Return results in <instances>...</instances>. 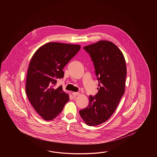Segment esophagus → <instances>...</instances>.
Wrapping results in <instances>:
<instances>
[{
	"label": "esophagus",
	"mask_w": 157,
	"mask_h": 157,
	"mask_svg": "<svg viewBox=\"0 0 157 157\" xmlns=\"http://www.w3.org/2000/svg\"><path fill=\"white\" fill-rule=\"evenodd\" d=\"M72 94L73 95V96H74V97H76V96L80 94V93H79L78 92H73V93H72Z\"/></svg>",
	"instance_id": "esophagus-1"
}]
</instances>
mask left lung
Returning <instances> with one entry per match:
<instances>
[{
	"mask_svg": "<svg viewBox=\"0 0 157 157\" xmlns=\"http://www.w3.org/2000/svg\"><path fill=\"white\" fill-rule=\"evenodd\" d=\"M83 49L93 62L99 88L79 114L86 124L94 126L108 120L116 110L124 93L127 69L123 54L110 41H99Z\"/></svg>",
	"mask_w": 157,
	"mask_h": 157,
	"instance_id": "1",
	"label": "left lung"
}]
</instances>
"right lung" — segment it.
<instances>
[{"label":"right lung","instance_id":"right-lung-1","mask_svg":"<svg viewBox=\"0 0 157 157\" xmlns=\"http://www.w3.org/2000/svg\"><path fill=\"white\" fill-rule=\"evenodd\" d=\"M79 45L49 43L40 47L30 61L26 93L30 103L44 120H52L60 113L69 97L60 86H54L64 77L63 69L80 50Z\"/></svg>","mask_w":157,"mask_h":157}]
</instances>
